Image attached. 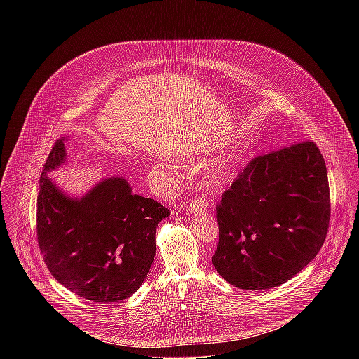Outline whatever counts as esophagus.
<instances>
[{"label":"esophagus","instance_id":"1","mask_svg":"<svg viewBox=\"0 0 359 359\" xmlns=\"http://www.w3.org/2000/svg\"><path fill=\"white\" fill-rule=\"evenodd\" d=\"M208 209V201H204L201 198H193L190 201V210L194 212H201V210H206Z\"/></svg>","mask_w":359,"mask_h":359}]
</instances>
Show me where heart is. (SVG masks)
<instances>
[{"mask_svg":"<svg viewBox=\"0 0 359 359\" xmlns=\"http://www.w3.org/2000/svg\"><path fill=\"white\" fill-rule=\"evenodd\" d=\"M234 176V170L230 165L227 163H215L210 166V169L208 170V176H206V183L212 187H222L224 184H227Z\"/></svg>","mask_w":359,"mask_h":359,"instance_id":"obj_1","label":"heart"}]
</instances>
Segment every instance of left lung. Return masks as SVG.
Masks as SVG:
<instances>
[{
  "instance_id": "left-lung-1",
  "label": "left lung",
  "mask_w": 359,
  "mask_h": 359,
  "mask_svg": "<svg viewBox=\"0 0 359 359\" xmlns=\"http://www.w3.org/2000/svg\"><path fill=\"white\" fill-rule=\"evenodd\" d=\"M213 266L243 290L277 287L323 247L331 217L330 186L318 146L305 140L255 156L216 206Z\"/></svg>"
}]
</instances>
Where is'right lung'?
<instances>
[{"mask_svg":"<svg viewBox=\"0 0 359 359\" xmlns=\"http://www.w3.org/2000/svg\"><path fill=\"white\" fill-rule=\"evenodd\" d=\"M65 156L60 139L39 179L36 237L43 262L58 283L85 299H125L142 285L151 267L156 227L169 209L132 194L122 177L100 182L82 198L68 197L46 176Z\"/></svg>","mask_w":359,"mask_h":359,"instance_id":"1","label":"right lung"}]
</instances>
